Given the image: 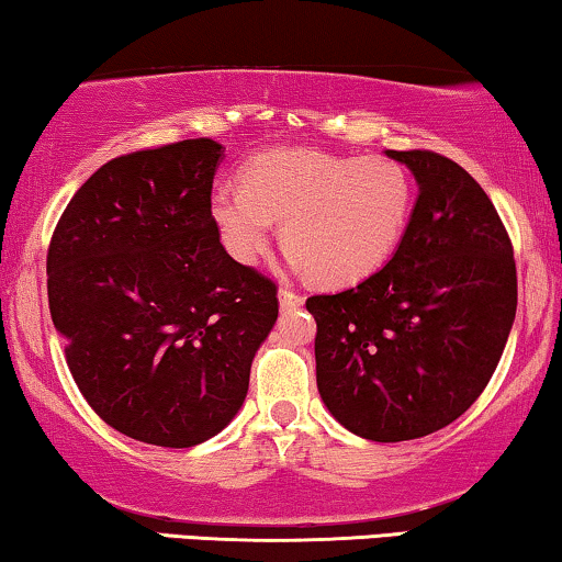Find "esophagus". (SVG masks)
Listing matches in <instances>:
<instances>
[{"label":"esophagus","mask_w":562,"mask_h":562,"mask_svg":"<svg viewBox=\"0 0 562 562\" xmlns=\"http://www.w3.org/2000/svg\"><path fill=\"white\" fill-rule=\"evenodd\" d=\"M279 302L283 310H296V306L304 304V296L299 294L296 289H291L289 283H283V286L279 289Z\"/></svg>","instance_id":"34e87169"}]
</instances>
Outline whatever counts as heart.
<instances>
[{
    "label": "heart",
    "instance_id": "obj_1",
    "mask_svg": "<svg viewBox=\"0 0 562 562\" xmlns=\"http://www.w3.org/2000/svg\"><path fill=\"white\" fill-rule=\"evenodd\" d=\"M240 189H217L210 212L229 256L252 263L279 220L289 258L329 286L363 281L402 243L414 181L391 158L281 148L240 168Z\"/></svg>",
    "mask_w": 562,
    "mask_h": 562
}]
</instances>
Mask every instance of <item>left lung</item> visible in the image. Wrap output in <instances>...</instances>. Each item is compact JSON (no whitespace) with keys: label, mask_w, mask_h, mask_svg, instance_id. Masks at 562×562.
<instances>
[{"label":"left lung","mask_w":562,"mask_h":562,"mask_svg":"<svg viewBox=\"0 0 562 562\" xmlns=\"http://www.w3.org/2000/svg\"><path fill=\"white\" fill-rule=\"evenodd\" d=\"M389 156L419 183L396 252L358 286L306 299L322 402L373 442L456 422L494 375L517 314L509 233L479 181L432 150Z\"/></svg>","instance_id":"obj_1"}]
</instances>
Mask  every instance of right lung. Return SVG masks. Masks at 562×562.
Here are the masks:
<instances>
[{
    "label": "right lung",
    "instance_id": "add662e5",
    "mask_svg": "<svg viewBox=\"0 0 562 562\" xmlns=\"http://www.w3.org/2000/svg\"><path fill=\"white\" fill-rule=\"evenodd\" d=\"M220 158L210 137L112 158L48 245L50 317L76 386L106 425L160 448L229 425L279 317V286L220 243Z\"/></svg>",
    "mask_w": 562,
    "mask_h": 562
}]
</instances>
